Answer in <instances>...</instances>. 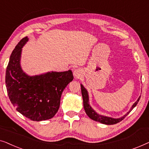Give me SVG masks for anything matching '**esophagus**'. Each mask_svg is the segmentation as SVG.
<instances>
[{
    "label": "esophagus",
    "instance_id": "34e87169",
    "mask_svg": "<svg viewBox=\"0 0 149 149\" xmlns=\"http://www.w3.org/2000/svg\"><path fill=\"white\" fill-rule=\"evenodd\" d=\"M74 75L75 77H80V75L81 74V70H80V69H75V70H74Z\"/></svg>",
    "mask_w": 149,
    "mask_h": 149
}]
</instances>
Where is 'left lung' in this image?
I'll return each mask as SVG.
<instances>
[{"instance_id":"left-lung-1","label":"left lung","mask_w":149,"mask_h":149,"mask_svg":"<svg viewBox=\"0 0 149 149\" xmlns=\"http://www.w3.org/2000/svg\"><path fill=\"white\" fill-rule=\"evenodd\" d=\"M81 93H82V96L83 99V106H84L85 111L87 115V116H88L90 119L93 120V121L100 122V123L106 124V125H113V124H116L119 123L120 121H121L122 120H123L124 118H125L126 116H127L128 114L132 111V110H133L134 108L137 105L138 102H139L140 99V96L138 97V100L134 104L133 106H132V109H130V111L128 112L125 115H124L123 117L119 118V119H113V118H111V117H105V116L100 115H99V114H97L95 113V112L92 109V108L89 106V97H88V93H87V91L85 89V87H83L82 85H81Z\"/></svg>"}]
</instances>
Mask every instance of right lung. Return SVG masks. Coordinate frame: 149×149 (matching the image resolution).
<instances>
[{
	"label": "right lung",
	"instance_id": "right-lung-1",
	"mask_svg": "<svg viewBox=\"0 0 149 149\" xmlns=\"http://www.w3.org/2000/svg\"><path fill=\"white\" fill-rule=\"evenodd\" d=\"M28 40L22 38L14 49L6 70L8 95L16 110L32 121L52 119L58 112L62 91L73 80L71 70L52 72L28 77L19 64L22 47Z\"/></svg>",
	"mask_w": 149,
	"mask_h": 149
}]
</instances>
